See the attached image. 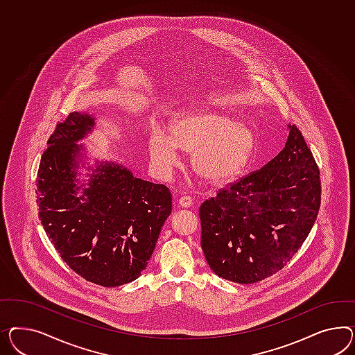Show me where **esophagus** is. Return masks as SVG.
<instances>
[{"label": "esophagus", "instance_id": "34e87169", "mask_svg": "<svg viewBox=\"0 0 355 355\" xmlns=\"http://www.w3.org/2000/svg\"><path fill=\"white\" fill-rule=\"evenodd\" d=\"M192 199L190 196H182L178 199V204L182 207V208H190L192 205Z\"/></svg>", "mask_w": 355, "mask_h": 355}]
</instances>
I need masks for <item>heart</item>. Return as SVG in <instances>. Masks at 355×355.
Wrapping results in <instances>:
<instances>
[{
  "instance_id": "heart-1",
  "label": "heart",
  "mask_w": 355,
  "mask_h": 355,
  "mask_svg": "<svg viewBox=\"0 0 355 355\" xmlns=\"http://www.w3.org/2000/svg\"><path fill=\"white\" fill-rule=\"evenodd\" d=\"M171 135L155 130L150 138L153 166L169 173L180 163L178 148L192 155V168L209 184L235 178L248 163L254 148V133L244 123L211 110H195L173 121Z\"/></svg>"
}]
</instances>
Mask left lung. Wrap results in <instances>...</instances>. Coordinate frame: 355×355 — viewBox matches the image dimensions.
<instances>
[{
    "mask_svg": "<svg viewBox=\"0 0 355 355\" xmlns=\"http://www.w3.org/2000/svg\"><path fill=\"white\" fill-rule=\"evenodd\" d=\"M263 168L199 208L202 248L220 278L252 284L277 274L309 235L320 208V177L296 125Z\"/></svg>",
    "mask_w": 355,
    "mask_h": 355,
    "instance_id": "1",
    "label": "left lung"
}]
</instances>
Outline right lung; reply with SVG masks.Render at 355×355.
<instances>
[{"instance_id":"obj_1","label":"right lung","mask_w":355,"mask_h":355,"mask_svg":"<svg viewBox=\"0 0 355 355\" xmlns=\"http://www.w3.org/2000/svg\"><path fill=\"white\" fill-rule=\"evenodd\" d=\"M72 112L57 125L37 173L40 220L62 259L81 278L119 287L141 277L172 211L166 186L144 181L121 164L96 163L87 184L77 174L96 125Z\"/></svg>"}]
</instances>
